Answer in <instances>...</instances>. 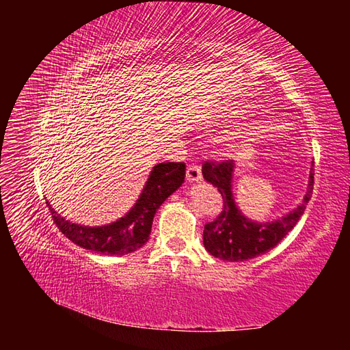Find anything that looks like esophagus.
<instances>
[{
	"label": "esophagus",
	"mask_w": 350,
	"mask_h": 350,
	"mask_svg": "<svg viewBox=\"0 0 350 350\" xmlns=\"http://www.w3.org/2000/svg\"><path fill=\"white\" fill-rule=\"evenodd\" d=\"M187 181L189 183L201 181V167L198 165H189L187 167Z\"/></svg>",
	"instance_id": "obj_1"
}]
</instances>
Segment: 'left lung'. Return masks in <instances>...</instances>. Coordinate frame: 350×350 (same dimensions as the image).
Wrapping results in <instances>:
<instances>
[{
  "instance_id": "obj_1",
  "label": "left lung",
  "mask_w": 350,
  "mask_h": 350,
  "mask_svg": "<svg viewBox=\"0 0 350 350\" xmlns=\"http://www.w3.org/2000/svg\"><path fill=\"white\" fill-rule=\"evenodd\" d=\"M234 171V161H224L219 163L206 162L201 169L206 181L216 187L224 198V208L220 215L204 226L203 243L213 257L225 261H245L276 247L298 224L312 196L314 162L302 203L282 219L266 221V224L248 219L238 208L234 194H232Z\"/></svg>"
}]
</instances>
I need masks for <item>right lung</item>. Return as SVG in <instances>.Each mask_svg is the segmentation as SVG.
Here are the masks:
<instances>
[{"label":"right lung","instance_id":"add662e5","mask_svg":"<svg viewBox=\"0 0 350 350\" xmlns=\"http://www.w3.org/2000/svg\"><path fill=\"white\" fill-rule=\"evenodd\" d=\"M185 163L156 165L135 204L124 217L103 226H83L58 215L46 200L55 225L76 245L105 256H125L140 250L149 241L153 217L163 201L183 185Z\"/></svg>","mask_w":350,"mask_h":350}]
</instances>
